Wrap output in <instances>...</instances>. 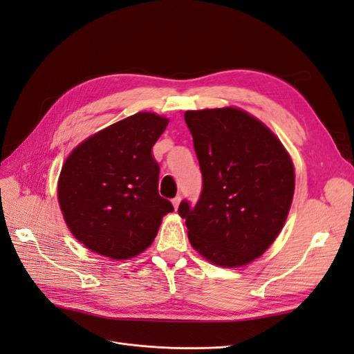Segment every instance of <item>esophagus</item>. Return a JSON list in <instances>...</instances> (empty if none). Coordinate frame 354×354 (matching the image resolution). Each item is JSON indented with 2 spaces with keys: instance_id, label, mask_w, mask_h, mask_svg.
<instances>
[{
  "instance_id": "obj_1",
  "label": "esophagus",
  "mask_w": 354,
  "mask_h": 354,
  "mask_svg": "<svg viewBox=\"0 0 354 354\" xmlns=\"http://www.w3.org/2000/svg\"><path fill=\"white\" fill-rule=\"evenodd\" d=\"M180 201H181V196L178 195V196H176L173 201H171V202H173V205H174V208L177 209L178 208V205H180Z\"/></svg>"
}]
</instances>
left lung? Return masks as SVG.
<instances>
[{
    "label": "left lung",
    "mask_w": 354,
    "mask_h": 354,
    "mask_svg": "<svg viewBox=\"0 0 354 354\" xmlns=\"http://www.w3.org/2000/svg\"><path fill=\"white\" fill-rule=\"evenodd\" d=\"M202 173L195 207L183 201L192 246L221 267L259 259L282 230L295 174L291 156L269 128L236 108L187 111Z\"/></svg>",
    "instance_id": "1"
}]
</instances>
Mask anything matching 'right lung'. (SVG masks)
Returning a JSON list of instances; mask_svg holds the SVG:
<instances>
[{"label":"right lung","mask_w":354,"mask_h":354,"mask_svg":"<svg viewBox=\"0 0 354 354\" xmlns=\"http://www.w3.org/2000/svg\"><path fill=\"white\" fill-rule=\"evenodd\" d=\"M168 120L138 112L93 134L62 167L57 196L69 230L95 254L128 260L153 242L165 214L152 147Z\"/></svg>","instance_id":"right-lung-1"}]
</instances>
